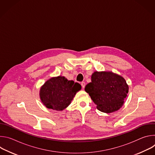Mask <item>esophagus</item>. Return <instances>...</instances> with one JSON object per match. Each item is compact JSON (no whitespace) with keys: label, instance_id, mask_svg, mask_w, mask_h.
Masks as SVG:
<instances>
[{"label":"esophagus","instance_id":"obj_1","mask_svg":"<svg viewBox=\"0 0 155 155\" xmlns=\"http://www.w3.org/2000/svg\"><path fill=\"white\" fill-rule=\"evenodd\" d=\"M81 86H82V87H83V89H84V87H85V85H86V83L83 81V82L81 83Z\"/></svg>","mask_w":155,"mask_h":155}]
</instances>
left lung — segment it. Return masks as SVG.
Listing matches in <instances>:
<instances>
[{
  "mask_svg": "<svg viewBox=\"0 0 155 155\" xmlns=\"http://www.w3.org/2000/svg\"><path fill=\"white\" fill-rule=\"evenodd\" d=\"M85 91L89 94L101 112L109 114L119 110L129 92L124 78L112 72H94Z\"/></svg>",
  "mask_w": 155,
  "mask_h": 155,
  "instance_id": "8db88e82",
  "label": "left lung"
}]
</instances>
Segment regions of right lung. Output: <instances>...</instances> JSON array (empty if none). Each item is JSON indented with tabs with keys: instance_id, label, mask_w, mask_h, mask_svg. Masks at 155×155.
Wrapping results in <instances>:
<instances>
[{
	"instance_id": "1",
	"label": "right lung",
	"mask_w": 155,
	"mask_h": 155,
	"mask_svg": "<svg viewBox=\"0 0 155 155\" xmlns=\"http://www.w3.org/2000/svg\"><path fill=\"white\" fill-rule=\"evenodd\" d=\"M81 85L64 77L58 76L47 80L40 90L41 102L48 108L61 111L71 103Z\"/></svg>"
}]
</instances>
